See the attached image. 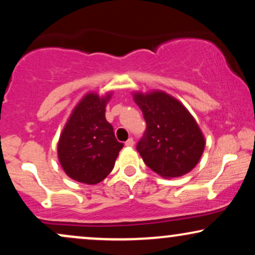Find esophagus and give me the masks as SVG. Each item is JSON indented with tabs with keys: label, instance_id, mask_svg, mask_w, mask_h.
I'll return each instance as SVG.
<instances>
[{
	"label": "esophagus",
	"instance_id": "1",
	"mask_svg": "<svg viewBox=\"0 0 255 255\" xmlns=\"http://www.w3.org/2000/svg\"><path fill=\"white\" fill-rule=\"evenodd\" d=\"M126 146H128V147H133L134 146V140L131 139V137H129V139L126 141Z\"/></svg>",
	"mask_w": 255,
	"mask_h": 255
}]
</instances>
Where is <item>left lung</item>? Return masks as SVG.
I'll return each mask as SVG.
<instances>
[{
  "mask_svg": "<svg viewBox=\"0 0 255 255\" xmlns=\"http://www.w3.org/2000/svg\"><path fill=\"white\" fill-rule=\"evenodd\" d=\"M146 121L136 150L148 168L162 177H180L198 164L205 136L187 108L164 91L134 92Z\"/></svg>",
  "mask_w": 255,
  "mask_h": 255,
  "instance_id": "1",
  "label": "left lung"
}]
</instances>
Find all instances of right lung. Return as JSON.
Returning a JSON list of instances; mask_svg holds the SVG:
<instances>
[{
  "label": "right lung",
  "mask_w": 255,
  "mask_h": 255,
  "mask_svg": "<svg viewBox=\"0 0 255 255\" xmlns=\"http://www.w3.org/2000/svg\"><path fill=\"white\" fill-rule=\"evenodd\" d=\"M113 92L104 96L86 93L64 125L58 139L57 157L72 180L86 184L99 183L113 170L124 147L105 119V108Z\"/></svg>",
  "instance_id": "obj_1"
}]
</instances>
